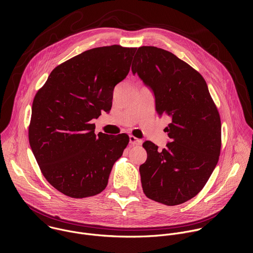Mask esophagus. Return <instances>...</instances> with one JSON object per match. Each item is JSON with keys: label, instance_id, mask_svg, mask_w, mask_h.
<instances>
[{"label": "esophagus", "instance_id": "obj_1", "mask_svg": "<svg viewBox=\"0 0 253 253\" xmlns=\"http://www.w3.org/2000/svg\"><path fill=\"white\" fill-rule=\"evenodd\" d=\"M129 142H130L131 145H133V146L134 145H140V144H141V140L136 138V137H134L133 135L129 136Z\"/></svg>", "mask_w": 253, "mask_h": 253}]
</instances>
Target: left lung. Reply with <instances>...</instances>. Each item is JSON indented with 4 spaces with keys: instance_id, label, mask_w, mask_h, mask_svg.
<instances>
[{
    "instance_id": "left-lung-1",
    "label": "left lung",
    "mask_w": 253,
    "mask_h": 253,
    "mask_svg": "<svg viewBox=\"0 0 253 253\" xmlns=\"http://www.w3.org/2000/svg\"><path fill=\"white\" fill-rule=\"evenodd\" d=\"M134 60L132 73L153 91L158 115L171 119L166 148L143 143L147 151L139 168L143 192L165 205L184 203L201 191L218 162V110L200 73L171 52L143 46Z\"/></svg>"
}]
</instances>
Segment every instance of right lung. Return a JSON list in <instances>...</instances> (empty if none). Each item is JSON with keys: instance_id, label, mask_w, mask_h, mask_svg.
Wrapping results in <instances>:
<instances>
[{"instance_id": "obj_1", "label": "right lung", "mask_w": 253, "mask_h": 253, "mask_svg": "<svg viewBox=\"0 0 253 253\" xmlns=\"http://www.w3.org/2000/svg\"><path fill=\"white\" fill-rule=\"evenodd\" d=\"M136 50L85 51L57 66L34 98L30 146L47 181L69 197L102 192L128 145L126 134L97 136L91 120L110 111L114 87L128 75Z\"/></svg>"}]
</instances>
